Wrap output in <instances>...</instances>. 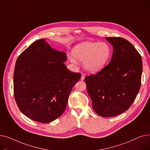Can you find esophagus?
Returning <instances> with one entry per match:
<instances>
[{"mask_svg": "<svg viewBox=\"0 0 150 150\" xmlns=\"http://www.w3.org/2000/svg\"><path fill=\"white\" fill-rule=\"evenodd\" d=\"M85 76H86V74H82V75H81V80L82 81H83V80H84Z\"/></svg>", "mask_w": 150, "mask_h": 150, "instance_id": "esophagus-1", "label": "esophagus"}]
</instances>
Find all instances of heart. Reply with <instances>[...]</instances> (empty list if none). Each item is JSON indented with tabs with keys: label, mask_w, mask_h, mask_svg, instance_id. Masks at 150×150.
Here are the masks:
<instances>
[{
	"label": "heart",
	"mask_w": 150,
	"mask_h": 150,
	"mask_svg": "<svg viewBox=\"0 0 150 150\" xmlns=\"http://www.w3.org/2000/svg\"><path fill=\"white\" fill-rule=\"evenodd\" d=\"M72 62L84 61L85 69L90 72L97 73L103 69L111 57L112 50L105 42L84 41L76 44L72 50Z\"/></svg>",
	"instance_id": "b5f03b06"
}]
</instances>
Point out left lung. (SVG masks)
I'll use <instances>...</instances> for the list:
<instances>
[{"mask_svg":"<svg viewBox=\"0 0 150 150\" xmlns=\"http://www.w3.org/2000/svg\"><path fill=\"white\" fill-rule=\"evenodd\" d=\"M113 46L109 64L96 75L84 78L95 112L114 117L129 109L139 93L142 60L133 45L122 38H106Z\"/></svg>","mask_w":150,"mask_h":150,"instance_id":"1","label":"left lung"}]
</instances>
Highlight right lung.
Returning a JSON list of instances; mask_svg holds the SVG:
<instances>
[{
	"mask_svg": "<svg viewBox=\"0 0 150 150\" xmlns=\"http://www.w3.org/2000/svg\"><path fill=\"white\" fill-rule=\"evenodd\" d=\"M66 61V53L52 48L45 39L35 41L19 55L14 71V96L23 114L46 123L64 112L81 76L70 72Z\"/></svg>",
	"mask_w": 150,
	"mask_h": 150,
	"instance_id": "obj_1",
	"label": "right lung"
}]
</instances>
